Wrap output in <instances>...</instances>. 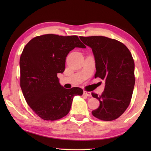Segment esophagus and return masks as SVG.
Masks as SVG:
<instances>
[{"label":"esophagus","mask_w":151,"mask_h":151,"mask_svg":"<svg viewBox=\"0 0 151 151\" xmlns=\"http://www.w3.org/2000/svg\"><path fill=\"white\" fill-rule=\"evenodd\" d=\"M84 95L88 96V97H91V93L90 91H84Z\"/></svg>","instance_id":"esophagus-1"}]
</instances>
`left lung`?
I'll use <instances>...</instances> for the list:
<instances>
[{"mask_svg": "<svg viewBox=\"0 0 151 151\" xmlns=\"http://www.w3.org/2000/svg\"><path fill=\"white\" fill-rule=\"evenodd\" d=\"M80 39L92 49L97 70L95 78L105 81L101 95L91 93L100 102L91 113L102 121L116 119L129 107L132 99L135 84L132 54L123 43L107 37L81 36Z\"/></svg>", "mask_w": 151, "mask_h": 151, "instance_id": "obj_1", "label": "left lung"}]
</instances>
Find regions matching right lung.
Segmentation results:
<instances>
[{
  "label": "right lung",
  "instance_id": "right-lung-1",
  "mask_svg": "<svg viewBox=\"0 0 151 151\" xmlns=\"http://www.w3.org/2000/svg\"><path fill=\"white\" fill-rule=\"evenodd\" d=\"M75 47L86 48L77 36L49 34L36 36L24 47L20 57V86L27 104L43 120L55 121L70 111L80 88L65 89L58 73L65 70V58Z\"/></svg>",
  "mask_w": 151,
  "mask_h": 151
}]
</instances>
